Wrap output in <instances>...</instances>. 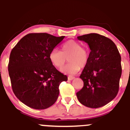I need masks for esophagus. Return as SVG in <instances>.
Instances as JSON below:
<instances>
[{
	"label": "esophagus",
	"mask_w": 130,
	"mask_h": 130,
	"mask_svg": "<svg viewBox=\"0 0 130 130\" xmlns=\"http://www.w3.org/2000/svg\"><path fill=\"white\" fill-rule=\"evenodd\" d=\"M74 79H75V77H73V76H70V75H69V76L68 77V79H69V80H73Z\"/></svg>",
	"instance_id": "esophagus-1"
}]
</instances>
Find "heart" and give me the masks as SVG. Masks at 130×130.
Wrapping results in <instances>:
<instances>
[{"label": "heart", "instance_id": "1", "mask_svg": "<svg viewBox=\"0 0 130 130\" xmlns=\"http://www.w3.org/2000/svg\"><path fill=\"white\" fill-rule=\"evenodd\" d=\"M50 60L56 68L60 69L65 64L67 58L69 63L61 69V71L69 75H74L88 64L89 53L79 42L70 40L61 46V51L58 50L50 52Z\"/></svg>", "mask_w": 130, "mask_h": 130}]
</instances>
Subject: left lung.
Listing matches in <instances>:
<instances>
[{
  "instance_id": "obj_1",
  "label": "left lung",
  "mask_w": 130,
  "mask_h": 130,
  "mask_svg": "<svg viewBox=\"0 0 130 130\" xmlns=\"http://www.w3.org/2000/svg\"><path fill=\"white\" fill-rule=\"evenodd\" d=\"M90 48L88 64L80 78L84 86L76 93L79 102L90 108L104 106L116 96L122 73L121 57L112 40L98 34L79 36Z\"/></svg>"
}]
</instances>
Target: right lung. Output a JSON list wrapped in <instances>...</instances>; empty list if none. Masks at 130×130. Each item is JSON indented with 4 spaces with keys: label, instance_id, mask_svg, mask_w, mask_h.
Segmentation results:
<instances>
[{
    "label": "right lung",
    "instance_id": "1",
    "mask_svg": "<svg viewBox=\"0 0 130 130\" xmlns=\"http://www.w3.org/2000/svg\"><path fill=\"white\" fill-rule=\"evenodd\" d=\"M64 37L29 34L11 51L8 71L12 91L21 102L32 109H45L53 105L60 83L67 80V76L59 72L49 58Z\"/></svg>",
    "mask_w": 130,
    "mask_h": 130
}]
</instances>
